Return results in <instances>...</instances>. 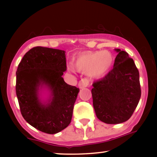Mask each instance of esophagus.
<instances>
[{"instance_id": "1", "label": "esophagus", "mask_w": 157, "mask_h": 157, "mask_svg": "<svg viewBox=\"0 0 157 157\" xmlns=\"http://www.w3.org/2000/svg\"><path fill=\"white\" fill-rule=\"evenodd\" d=\"M89 84V81L87 78H82L79 82L78 86L80 89H83L84 87H86Z\"/></svg>"}]
</instances>
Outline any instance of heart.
I'll return each instance as SVG.
<instances>
[{
	"label": "heart",
	"mask_w": 157,
	"mask_h": 157,
	"mask_svg": "<svg viewBox=\"0 0 157 157\" xmlns=\"http://www.w3.org/2000/svg\"><path fill=\"white\" fill-rule=\"evenodd\" d=\"M112 63V57L107 52H89L82 55L77 59L76 66L79 70L87 71L92 77H100L109 70ZM68 70L75 72L73 65H68Z\"/></svg>",
	"instance_id": "1"
}]
</instances>
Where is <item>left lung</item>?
Wrapping results in <instances>:
<instances>
[{"label": "left lung", "mask_w": 157, "mask_h": 157, "mask_svg": "<svg viewBox=\"0 0 157 157\" xmlns=\"http://www.w3.org/2000/svg\"><path fill=\"white\" fill-rule=\"evenodd\" d=\"M113 67L91 90L98 118L107 124L124 123L131 118L141 95L139 72L128 53L115 49Z\"/></svg>", "instance_id": "left-lung-1"}]
</instances>
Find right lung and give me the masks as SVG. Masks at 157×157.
I'll return each mask as SVG.
<instances>
[{"label": "right lung", "instance_id": "1", "mask_svg": "<svg viewBox=\"0 0 157 157\" xmlns=\"http://www.w3.org/2000/svg\"><path fill=\"white\" fill-rule=\"evenodd\" d=\"M66 71L65 51L36 46L25 53L16 73V94L23 118L46 134L61 132L72 119L79 89L63 80ZM44 85L52 92L47 104L38 98L39 86Z\"/></svg>", "mask_w": 157, "mask_h": 157}]
</instances>
